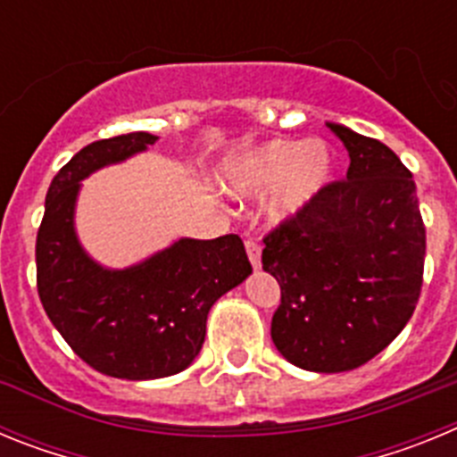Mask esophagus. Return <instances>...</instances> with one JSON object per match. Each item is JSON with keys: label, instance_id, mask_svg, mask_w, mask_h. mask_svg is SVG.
I'll list each match as a JSON object with an SVG mask.
<instances>
[{"label": "esophagus", "instance_id": "esophagus-1", "mask_svg": "<svg viewBox=\"0 0 457 457\" xmlns=\"http://www.w3.org/2000/svg\"><path fill=\"white\" fill-rule=\"evenodd\" d=\"M245 249H247L249 263H252L256 270L261 268V245H258L253 237H247V240H245Z\"/></svg>", "mask_w": 457, "mask_h": 457}]
</instances>
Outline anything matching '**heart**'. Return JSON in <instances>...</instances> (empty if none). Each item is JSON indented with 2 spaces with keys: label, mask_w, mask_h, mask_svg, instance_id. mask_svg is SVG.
Returning <instances> with one entry per match:
<instances>
[{
  "label": "heart",
  "mask_w": 457,
  "mask_h": 457,
  "mask_svg": "<svg viewBox=\"0 0 457 457\" xmlns=\"http://www.w3.org/2000/svg\"><path fill=\"white\" fill-rule=\"evenodd\" d=\"M332 155L320 141L270 139L242 151L226 167V187L240 196H261L274 187L268 212L274 221L293 220L329 183Z\"/></svg>",
  "instance_id": "obj_1"
}]
</instances>
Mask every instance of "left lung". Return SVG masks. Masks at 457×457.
<instances>
[{"label":"left lung","instance_id":"obj_1","mask_svg":"<svg viewBox=\"0 0 457 457\" xmlns=\"http://www.w3.org/2000/svg\"><path fill=\"white\" fill-rule=\"evenodd\" d=\"M345 179L265 233L263 270L281 288L272 341L316 373L359 369L403 332L423 284L426 226L411 171L389 146L329 125Z\"/></svg>","mask_w":457,"mask_h":457}]
</instances>
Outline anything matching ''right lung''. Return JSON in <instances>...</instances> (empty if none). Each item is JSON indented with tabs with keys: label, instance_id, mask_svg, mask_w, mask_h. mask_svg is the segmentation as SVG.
I'll use <instances>...</instances> for the list:
<instances>
[{
	"label": "right lung",
	"instance_id": "obj_1",
	"mask_svg": "<svg viewBox=\"0 0 457 457\" xmlns=\"http://www.w3.org/2000/svg\"><path fill=\"white\" fill-rule=\"evenodd\" d=\"M148 132L93 141L59 169L36 236V288L72 353L112 378L180 373L199 354L210 306L252 272L240 236L179 240L130 270H103L79 247V180L155 144Z\"/></svg>",
	"mask_w": 457,
	"mask_h": 457
}]
</instances>
